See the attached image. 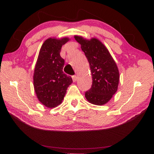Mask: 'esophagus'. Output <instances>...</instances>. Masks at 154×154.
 I'll return each mask as SVG.
<instances>
[{
  "mask_svg": "<svg viewBox=\"0 0 154 154\" xmlns=\"http://www.w3.org/2000/svg\"><path fill=\"white\" fill-rule=\"evenodd\" d=\"M72 81H73L74 82H75L77 80V77L76 75H73V76H72Z\"/></svg>",
  "mask_w": 154,
  "mask_h": 154,
  "instance_id": "obj_1",
  "label": "esophagus"
}]
</instances>
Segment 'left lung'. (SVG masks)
I'll return each instance as SVG.
<instances>
[{"instance_id": "obj_1", "label": "left lung", "mask_w": 154, "mask_h": 154, "mask_svg": "<svg viewBox=\"0 0 154 154\" xmlns=\"http://www.w3.org/2000/svg\"><path fill=\"white\" fill-rule=\"evenodd\" d=\"M90 64L92 85L85 92L88 102L96 105L108 103L118 90L119 73L118 66L107 48L96 38L86 39L75 35Z\"/></svg>"}]
</instances>
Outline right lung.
I'll list each match as a JSON object with an SVG mask.
<instances>
[{"label":"right lung","mask_w":154,"mask_h":154,"mask_svg":"<svg viewBox=\"0 0 154 154\" xmlns=\"http://www.w3.org/2000/svg\"><path fill=\"white\" fill-rule=\"evenodd\" d=\"M70 39L49 38L40 49L33 75L34 88L38 100L48 108L62 103L72 78L63 72L64 60L61 58V48Z\"/></svg>","instance_id":"right-lung-1"}]
</instances>
